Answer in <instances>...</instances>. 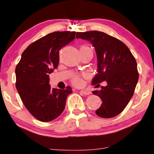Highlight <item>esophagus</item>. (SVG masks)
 <instances>
[{
  "label": "esophagus",
  "mask_w": 154,
  "mask_h": 154,
  "mask_svg": "<svg viewBox=\"0 0 154 154\" xmlns=\"http://www.w3.org/2000/svg\"><path fill=\"white\" fill-rule=\"evenodd\" d=\"M80 93H82L83 95H90V94H91V92H90L89 90H86V89H85V90H81Z\"/></svg>",
  "instance_id": "esophagus-1"
}]
</instances>
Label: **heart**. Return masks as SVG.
<instances>
[{"mask_svg": "<svg viewBox=\"0 0 154 154\" xmlns=\"http://www.w3.org/2000/svg\"><path fill=\"white\" fill-rule=\"evenodd\" d=\"M81 48H89V47L83 46V47H82ZM72 82L75 85H76V86H79V85H81L82 84V78H81L79 75H75L73 77H72Z\"/></svg>", "mask_w": 154, "mask_h": 154, "instance_id": "obj_1", "label": "heart"}]
</instances>
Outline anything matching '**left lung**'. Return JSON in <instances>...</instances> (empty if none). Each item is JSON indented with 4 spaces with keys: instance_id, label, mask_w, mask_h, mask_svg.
I'll use <instances>...</instances> for the list:
<instances>
[{
    "instance_id": "8db88e82",
    "label": "left lung",
    "mask_w": 154,
    "mask_h": 154,
    "mask_svg": "<svg viewBox=\"0 0 154 154\" xmlns=\"http://www.w3.org/2000/svg\"><path fill=\"white\" fill-rule=\"evenodd\" d=\"M78 38L89 41L97 54V73L92 85L107 83L92 92L103 102L96 114L103 118H113L125 108L134 94L139 77L136 59L125 44L104 32H77Z\"/></svg>"
}]
</instances>
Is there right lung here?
<instances>
[{
    "label": "right lung",
    "mask_w": 154,
    "mask_h": 154,
    "mask_svg": "<svg viewBox=\"0 0 154 154\" xmlns=\"http://www.w3.org/2000/svg\"><path fill=\"white\" fill-rule=\"evenodd\" d=\"M75 31H55L33 42L16 67V87L23 105L35 118L49 122L64 110L72 88L51 89L49 74L57 67L59 50L75 38Z\"/></svg>",
    "instance_id": "1"
}]
</instances>
